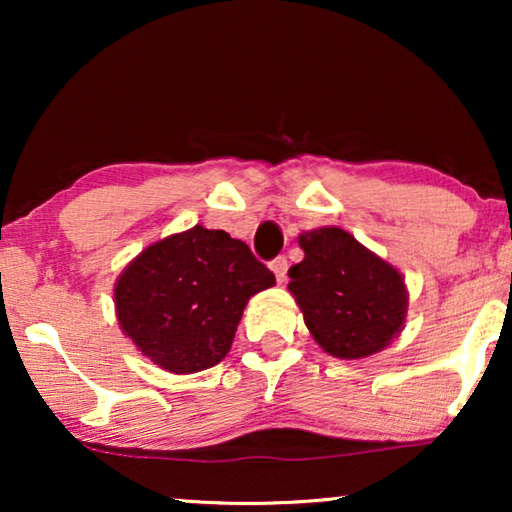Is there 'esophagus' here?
I'll use <instances>...</instances> for the list:
<instances>
[{
	"label": "esophagus",
	"instance_id": "1",
	"mask_svg": "<svg viewBox=\"0 0 512 512\" xmlns=\"http://www.w3.org/2000/svg\"><path fill=\"white\" fill-rule=\"evenodd\" d=\"M270 270L275 272L277 282L284 284L286 282V272H289V261H286L284 256H279V258H275V261L270 263Z\"/></svg>",
	"mask_w": 512,
	"mask_h": 512
}]
</instances>
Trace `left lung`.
<instances>
[{
    "label": "left lung",
    "mask_w": 512,
    "mask_h": 512,
    "mask_svg": "<svg viewBox=\"0 0 512 512\" xmlns=\"http://www.w3.org/2000/svg\"><path fill=\"white\" fill-rule=\"evenodd\" d=\"M305 258L289 268V291L305 326L335 359H366L398 338L408 286L394 265L338 226L298 235Z\"/></svg>",
    "instance_id": "left-lung-1"
}]
</instances>
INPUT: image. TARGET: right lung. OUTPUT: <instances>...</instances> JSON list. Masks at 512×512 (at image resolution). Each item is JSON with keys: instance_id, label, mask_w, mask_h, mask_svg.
Listing matches in <instances>:
<instances>
[{"instance_id": "add662e5", "label": "right lung", "mask_w": 512, "mask_h": 512, "mask_svg": "<svg viewBox=\"0 0 512 512\" xmlns=\"http://www.w3.org/2000/svg\"><path fill=\"white\" fill-rule=\"evenodd\" d=\"M272 284L247 244L198 223L125 265L114 284L116 319L158 368L200 373L226 359L249 298Z\"/></svg>"}]
</instances>
